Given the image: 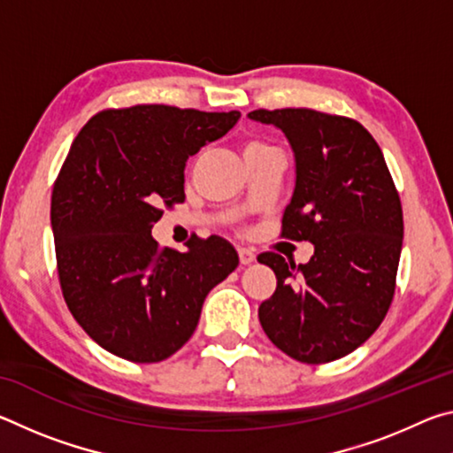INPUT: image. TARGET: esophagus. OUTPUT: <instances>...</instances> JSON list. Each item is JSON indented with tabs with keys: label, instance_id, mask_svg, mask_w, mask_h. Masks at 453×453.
<instances>
[{
	"label": "esophagus",
	"instance_id": "esophagus-1",
	"mask_svg": "<svg viewBox=\"0 0 453 453\" xmlns=\"http://www.w3.org/2000/svg\"><path fill=\"white\" fill-rule=\"evenodd\" d=\"M237 254H240V262L243 265L256 262V254L251 250H248V248H240V250H237Z\"/></svg>",
	"mask_w": 453,
	"mask_h": 453
}]
</instances>
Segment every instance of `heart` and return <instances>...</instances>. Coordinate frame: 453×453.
Masks as SVG:
<instances>
[{
    "label": "heart",
    "instance_id": "heart-1",
    "mask_svg": "<svg viewBox=\"0 0 453 453\" xmlns=\"http://www.w3.org/2000/svg\"><path fill=\"white\" fill-rule=\"evenodd\" d=\"M264 150H272V145H267L262 140H248V142L242 145L243 157L250 156V153H257V151H264Z\"/></svg>",
    "mask_w": 453,
    "mask_h": 453
}]
</instances>
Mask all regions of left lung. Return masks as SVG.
<instances>
[{
  "label": "left lung",
  "instance_id": "8db88e82",
  "mask_svg": "<svg viewBox=\"0 0 453 453\" xmlns=\"http://www.w3.org/2000/svg\"><path fill=\"white\" fill-rule=\"evenodd\" d=\"M248 116L280 127L296 156L281 237L316 248L300 265L273 251L257 257L278 278L259 305V324L297 362H334L362 346L392 305L403 242L400 194L359 121L308 107Z\"/></svg>",
  "mask_w": 453,
  "mask_h": 453
}]
</instances>
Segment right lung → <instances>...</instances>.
<instances>
[{"mask_svg": "<svg viewBox=\"0 0 453 453\" xmlns=\"http://www.w3.org/2000/svg\"><path fill=\"white\" fill-rule=\"evenodd\" d=\"M240 111L142 104L96 113L75 137L51 191V227L64 300L110 354L135 364L173 356L205 296L232 273V243L191 237L159 248L151 227L186 199L183 167L232 129Z\"/></svg>", "mask_w": 453, "mask_h": 453, "instance_id": "obj_1", "label": "right lung"}]
</instances>
